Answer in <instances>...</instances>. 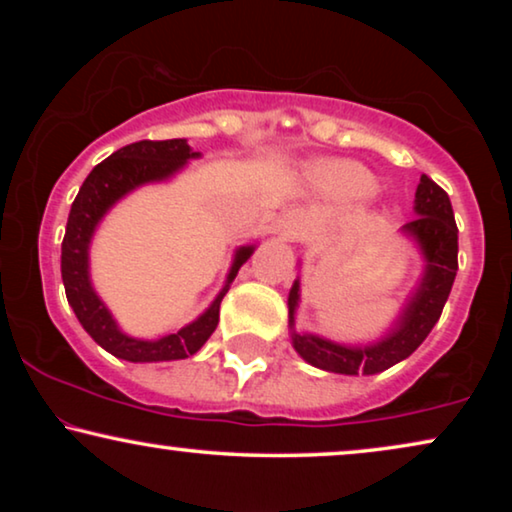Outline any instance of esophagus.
Returning a JSON list of instances; mask_svg holds the SVG:
<instances>
[{"mask_svg": "<svg viewBox=\"0 0 512 512\" xmlns=\"http://www.w3.org/2000/svg\"><path fill=\"white\" fill-rule=\"evenodd\" d=\"M307 230V221L300 214H289L284 221V235L286 237H298Z\"/></svg>", "mask_w": 512, "mask_h": 512, "instance_id": "34e87169", "label": "esophagus"}]
</instances>
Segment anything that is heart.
<instances>
[{
  "label": "heart",
  "mask_w": 512,
  "mask_h": 512,
  "mask_svg": "<svg viewBox=\"0 0 512 512\" xmlns=\"http://www.w3.org/2000/svg\"><path fill=\"white\" fill-rule=\"evenodd\" d=\"M321 179L328 188L338 191L349 198H361L373 191V179L370 174L359 165L349 163H335L321 167Z\"/></svg>",
  "instance_id": "heart-1"
}]
</instances>
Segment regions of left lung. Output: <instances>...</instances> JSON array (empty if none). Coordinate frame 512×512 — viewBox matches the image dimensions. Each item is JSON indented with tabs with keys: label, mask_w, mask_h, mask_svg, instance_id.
<instances>
[{
	"label": "left lung",
	"mask_w": 512,
	"mask_h": 512,
	"mask_svg": "<svg viewBox=\"0 0 512 512\" xmlns=\"http://www.w3.org/2000/svg\"><path fill=\"white\" fill-rule=\"evenodd\" d=\"M417 216L405 223V233L415 235L426 256V272L401 324L389 338L373 347H342L321 340L317 335L293 333V347L307 363L328 373L340 375H375L408 359L415 349L426 340L431 328L443 314V307L450 296L454 277H457L459 254V230L454 221L452 202L436 181L422 174L415 193ZM298 305V282L289 293V314L293 324V312Z\"/></svg>",
	"instance_id": "obj_1"
}]
</instances>
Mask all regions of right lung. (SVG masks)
<instances>
[{
    "label": "right lung",
    "mask_w": 512,
    "mask_h": 512,
    "mask_svg": "<svg viewBox=\"0 0 512 512\" xmlns=\"http://www.w3.org/2000/svg\"><path fill=\"white\" fill-rule=\"evenodd\" d=\"M198 153L191 151L186 139H160V142H151V139H142V142L128 144L116 153H111L107 160L93 167L83 186L79 188L69 209L65 240H62V284H65V293L69 305L86 328L90 338L97 345L107 349L109 354L118 356V359L139 363V361H174L186 359L198 352L205 345L209 335L214 333L216 324H219V305L223 296L230 289L240 265L251 256L254 247H242L237 251L233 268H230L228 284L216 296L212 307L202 314L198 321L188 324L181 331L165 335L160 340H135L128 338L118 331V326L111 319L107 307L102 300L95 296L93 286L88 279V244L93 237V230L97 221L102 219L104 212L114 205L118 198L137 188L146 181H160L177 172L188 158H195Z\"/></svg>",
    "instance_id": "right-lung-1"
}]
</instances>
